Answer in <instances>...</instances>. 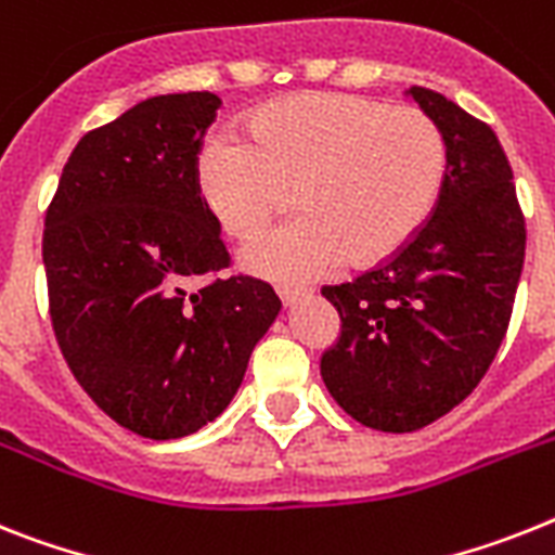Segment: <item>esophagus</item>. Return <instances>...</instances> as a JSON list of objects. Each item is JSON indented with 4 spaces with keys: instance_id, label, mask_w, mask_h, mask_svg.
Here are the masks:
<instances>
[{
    "instance_id": "34e87169",
    "label": "esophagus",
    "mask_w": 555,
    "mask_h": 555,
    "mask_svg": "<svg viewBox=\"0 0 555 555\" xmlns=\"http://www.w3.org/2000/svg\"><path fill=\"white\" fill-rule=\"evenodd\" d=\"M278 297L283 300V306H295L297 300L309 297V288H304V286H278Z\"/></svg>"
}]
</instances>
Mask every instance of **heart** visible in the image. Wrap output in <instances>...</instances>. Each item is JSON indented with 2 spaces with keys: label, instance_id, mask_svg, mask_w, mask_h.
Returning <instances> with one entry per match:
<instances>
[{
  "label": "heart",
  "instance_id": "1",
  "mask_svg": "<svg viewBox=\"0 0 555 555\" xmlns=\"http://www.w3.org/2000/svg\"><path fill=\"white\" fill-rule=\"evenodd\" d=\"M442 130L416 107L357 93H297L263 104L246 141L204 146L198 184L232 237L267 227L295 190L300 218L241 249L249 272L304 283L337 263L374 267L428 223L446 181Z\"/></svg>",
  "mask_w": 555,
  "mask_h": 555
}]
</instances>
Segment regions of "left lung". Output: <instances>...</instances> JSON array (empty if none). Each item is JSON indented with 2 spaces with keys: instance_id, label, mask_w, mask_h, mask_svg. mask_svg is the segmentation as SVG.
<instances>
[{
  "instance_id": "1",
  "label": "left lung",
  "mask_w": 555,
  "mask_h": 555,
  "mask_svg": "<svg viewBox=\"0 0 555 555\" xmlns=\"http://www.w3.org/2000/svg\"><path fill=\"white\" fill-rule=\"evenodd\" d=\"M409 95L446 139L437 206L386 263L323 286L340 314L323 383L357 423L388 434L431 425L479 386L505 340L528 241L496 132L428 87Z\"/></svg>"
}]
</instances>
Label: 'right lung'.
I'll return each instance as SVG.
<instances>
[{
  "mask_svg": "<svg viewBox=\"0 0 555 555\" xmlns=\"http://www.w3.org/2000/svg\"><path fill=\"white\" fill-rule=\"evenodd\" d=\"M221 99L139 102L76 144L44 215L50 320L73 377L121 428L181 439L221 416L281 311L229 267L198 153ZM192 280H206L186 293Z\"/></svg>",
  "mask_w": 555,
  "mask_h": 555,
  "instance_id": "1",
  "label": "right lung"
}]
</instances>
